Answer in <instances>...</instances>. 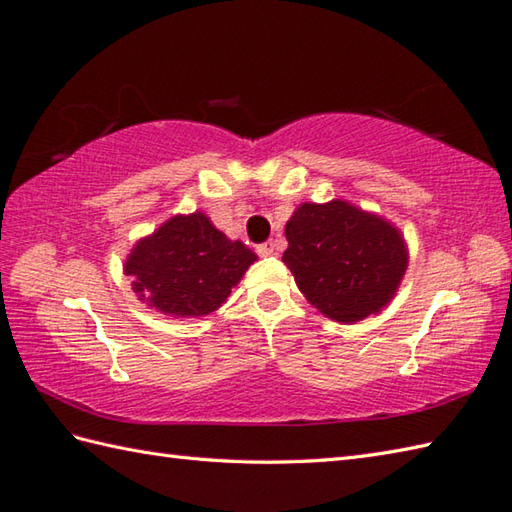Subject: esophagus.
<instances>
[{"mask_svg":"<svg viewBox=\"0 0 512 512\" xmlns=\"http://www.w3.org/2000/svg\"><path fill=\"white\" fill-rule=\"evenodd\" d=\"M256 252H258V256H271V254H276V241L260 243V245L256 247Z\"/></svg>","mask_w":512,"mask_h":512,"instance_id":"esophagus-1","label":"esophagus"}]
</instances>
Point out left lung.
I'll return each instance as SVG.
<instances>
[{
	"mask_svg": "<svg viewBox=\"0 0 512 512\" xmlns=\"http://www.w3.org/2000/svg\"><path fill=\"white\" fill-rule=\"evenodd\" d=\"M282 254L295 285L317 311L355 324L394 298L407 269V245L392 223L335 199L302 203L285 227Z\"/></svg>",
	"mask_w": 512,
	"mask_h": 512,
	"instance_id": "obj_1",
	"label": "left lung"
}]
</instances>
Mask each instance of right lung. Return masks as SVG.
<instances>
[{
	"label": "right lung",
	"instance_id": "add662e5",
	"mask_svg": "<svg viewBox=\"0 0 512 512\" xmlns=\"http://www.w3.org/2000/svg\"><path fill=\"white\" fill-rule=\"evenodd\" d=\"M258 256L230 241L203 212L177 214L140 238L124 263L133 291L151 309L173 317L217 311Z\"/></svg>",
	"mask_w": 512,
	"mask_h": 512
}]
</instances>
